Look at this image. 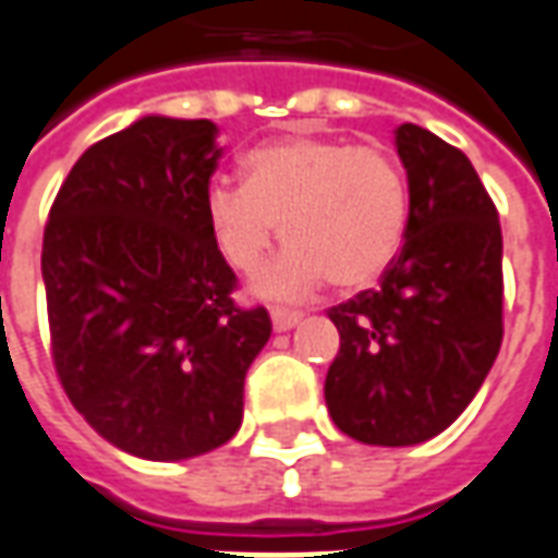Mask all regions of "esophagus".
<instances>
[{"label":"esophagus","mask_w":558,"mask_h":558,"mask_svg":"<svg viewBox=\"0 0 558 558\" xmlns=\"http://www.w3.org/2000/svg\"><path fill=\"white\" fill-rule=\"evenodd\" d=\"M299 320H302V311L271 308V324H275V329H278V332H283V329H293Z\"/></svg>","instance_id":"esophagus-1"}]
</instances>
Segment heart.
I'll list each match as a JSON object with an SVG mask.
<instances>
[{
    "label": "heart",
    "mask_w": 558,
    "mask_h": 558,
    "mask_svg": "<svg viewBox=\"0 0 558 558\" xmlns=\"http://www.w3.org/2000/svg\"><path fill=\"white\" fill-rule=\"evenodd\" d=\"M247 185L216 180L204 214L219 256L256 275L280 234L290 244L259 293L302 299L324 280L373 287L403 247L409 192L388 151L329 136H290L244 158Z\"/></svg>",
    "instance_id": "b5f03b06"
}]
</instances>
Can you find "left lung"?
I'll return each mask as SVG.
<instances>
[{"instance_id": "8db88e82", "label": "left lung", "mask_w": 558, "mask_h": 558, "mask_svg": "<svg viewBox=\"0 0 558 558\" xmlns=\"http://www.w3.org/2000/svg\"><path fill=\"white\" fill-rule=\"evenodd\" d=\"M407 241L375 290L329 308L336 427L366 446L442 434L483 388L504 339L501 222L470 158L418 124L397 128Z\"/></svg>"}]
</instances>
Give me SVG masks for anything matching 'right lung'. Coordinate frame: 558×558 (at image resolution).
Listing matches in <instances>:
<instances>
[{
	"label": "right lung",
	"instance_id": "right-lung-1",
	"mask_svg": "<svg viewBox=\"0 0 558 558\" xmlns=\"http://www.w3.org/2000/svg\"><path fill=\"white\" fill-rule=\"evenodd\" d=\"M216 124L146 116L94 143L57 192L41 241L51 357L85 422L149 461L229 442L244 375L271 336L241 308L207 229Z\"/></svg>",
	"mask_w": 558,
	"mask_h": 558
}]
</instances>
